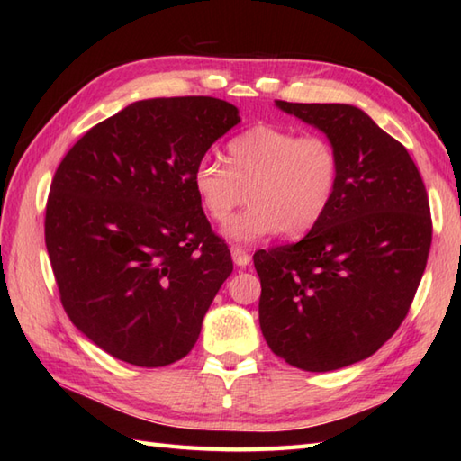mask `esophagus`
<instances>
[{
	"label": "esophagus",
	"mask_w": 461,
	"mask_h": 461,
	"mask_svg": "<svg viewBox=\"0 0 461 461\" xmlns=\"http://www.w3.org/2000/svg\"><path fill=\"white\" fill-rule=\"evenodd\" d=\"M231 258H233V263H236L238 267H246V266H249V261H251V258H249V253L243 249V248H231Z\"/></svg>",
	"instance_id": "1"
}]
</instances>
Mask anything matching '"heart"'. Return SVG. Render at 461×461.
I'll use <instances>...</instances> for the list:
<instances>
[{"label":"heart","mask_w":461,"mask_h":461,"mask_svg":"<svg viewBox=\"0 0 461 461\" xmlns=\"http://www.w3.org/2000/svg\"><path fill=\"white\" fill-rule=\"evenodd\" d=\"M340 170L339 149L325 134L253 124L225 146V166H195L192 188L215 223L228 221L242 192L249 194V208L223 230L233 241L251 243L279 231L299 238L327 215Z\"/></svg>","instance_id":"obj_1"}]
</instances>
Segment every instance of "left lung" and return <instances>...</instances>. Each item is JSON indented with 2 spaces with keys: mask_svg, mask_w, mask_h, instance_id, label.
Wrapping results in <instances>:
<instances>
[{
  "mask_svg": "<svg viewBox=\"0 0 461 461\" xmlns=\"http://www.w3.org/2000/svg\"><path fill=\"white\" fill-rule=\"evenodd\" d=\"M277 106L325 132L342 170L305 238L253 256L259 325L291 366L337 370L375 355L406 319L432 246L428 192L404 146L357 106Z\"/></svg>",
  "mask_w": 461,
  "mask_h": 461,
  "instance_id": "left-lung-1",
  "label": "left lung"
}]
</instances>
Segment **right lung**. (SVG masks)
Returning <instances> with one entry per match:
<instances>
[{
	"label": "right lung",
	"mask_w": 461,
	"mask_h": 461,
	"mask_svg": "<svg viewBox=\"0 0 461 461\" xmlns=\"http://www.w3.org/2000/svg\"><path fill=\"white\" fill-rule=\"evenodd\" d=\"M240 122L213 96L132 103L59 164L45 246L63 309L96 347L134 366L184 358L233 263L192 188L195 166Z\"/></svg>",
	"instance_id": "add662e5"
}]
</instances>
